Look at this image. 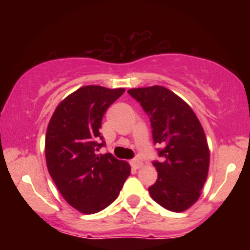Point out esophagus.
Segmentation results:
<instances>
[{
    "label": "esophagus",
    "instance_id": "obj_1",
    "mask_svg": "<svg viewBox=\"0 0 250 250\" xmlns=\"http://www.w3.org/2000/svg\"><path fill=\"white\" fill-rule=\"evenodd\" d=\"M130 166L134 169H140L143 166V163L140 161L139 159H134V160H131V161H130Z\"/></svg>",
    "mask_w": 250,
    "mask_h": 250
}]
</instances>
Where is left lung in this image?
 I'll list each match as a JSON object with an SVG mask.
<instances>
[{"mask_svg": "<svg viewBox=\"0 0 250 250\" xmlns=\"http://www.w3.org/2000/svg\"><path fill=\"white\" fill-rule=\"evenodd\" d=\"M129 95L140 102L150 120L153 141L161 162L153 161L156 182L148 188L155 202L175 213L194 205L209 169V148L202 125L181 97L161 85L134 88Z\"/></svg>", "mask_w": 250, "mask_h": 250, "instance_id": "obj_1", "label": "left lung"}]
</instances>
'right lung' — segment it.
<instances>
[{"instance_id": "add662e5", "label": "right lung", "mask_w": 250, "mask_h": 250, "mask_svg": "<svg viewBox=\"0 0 250 250\" xmlns=\"http://www.w3.org/2000/svg\"><path fill=\"white\" fill-rule=\"evenodd\" d=\"M123 93L101 85L77 89L57 105L48 125V171L63 199L83 214L107 208L130 175L125 161L96 153L105 146L99 130L102 117Z\"/></svg>"}]
</instances>
